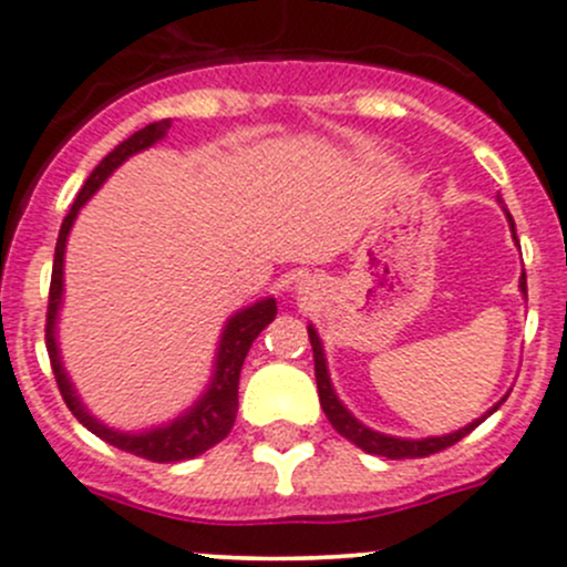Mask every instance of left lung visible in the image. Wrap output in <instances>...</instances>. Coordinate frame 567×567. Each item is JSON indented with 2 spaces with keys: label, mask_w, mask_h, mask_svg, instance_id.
<instances>
[{
  "label": "left lung",
  "mask_w": 567,
  "mask_h": 567,
  "mask_svg": "<svg viewBox=\"0 0 567 567\" xmlns=\"http://www.w3.org/2000/svg\"><path fill=\"white\" fill-rule=\"evenodd\" d=\"M502 202V199H498ZM507 213V210H504ZM507 221H509V229H513V238L515 244H518V235H515V221L513 216L507 213ZM520 290L526 293V274L520 277ZM307 334H310V346H312V360H316V382H318V399H321V406L323 412H327L329 423L334 426V432L338 435H343L346 441H351L354 446H360L362 452L368 454H379V457H388V460H412V457H430V454H437L443 452V449L454 446V443L463 441L468 432H474L476 426H480L482 421H485L487 415H493V412L502 406V401H498L493 410H487V415H482L480 421L468 423V426H463V430L452 432V435H443V437H421V441H406V437H390V435H382V432H373L368 430L365 423L357 421L354 415H351L349 410L343 406V401L334 395V388L332 382H329V371H327V357H323V346H321V338H318L316 327H307Z\"/></svg>",
  "instance_id": "1"
}]
</instances>
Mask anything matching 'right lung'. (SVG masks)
Listing matches in <instances>:
<instances>
[{"mask_svg": "<svg viewBox=\"0 0 567 567\" xmlns=\"http://www.w3.org/2000/svg\"><path fill=\"white\" fill-rule=\"evenodd\" d=\"M168 130H172V118L155 121V124L137 130L135 135L121 141V144L115 146V150L110 152L96 168H93L91 177L85 179L82 190L76 194L74 205H71L69 216L63 218V227H60L58 246H54L52 285H49V307H47V351H49V360H52V371H54V379H58L60 395H63L71 415H74L87 432L102 437V441L110 443V446L135 454V457L152 460V463H179V460H194L229 435V430H233V423H235V412H238L240 368H244V360L246 354H249L257 334H260L262 329L274 321V316H277V301L274 299H260L251 307H246V310L235 312V316L227 321V327H224L221 340H218L216 371H213L210 384H207L205 393L199 395V401H196L188 412L174 417L172 423L155 426V430H146V432L110 430V426H104L102 421H96V417L85 410V404H82L80 395H76L74 384H71L69 373H65L63 362H60L58 334H54L58 332L60 301H63V260H65V240H69L71 224H74L80 207L85 205L99 188H102L104 179H107L110 174L126 161V157L155 146L157 141L166 137Z\"/></svg>", "mask_w": 567, "mask_h": 567, "instance_id": "1", "label": "right lung"}]
</instances>
